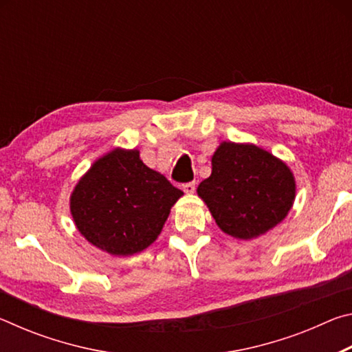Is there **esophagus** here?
<instances>
[{"mask_svg":"<svg viewBox=\"0 0 352 352\" xmlns=\"http://www.w3.org/2000/svg\"><path fill=\"white\" fill-rule=\"evenodd\" d=\"M183 190L186 194H194L195 192V182H189L183 184Z\"/></svg>","mask_w":352,"mask_h":352,"instance_id":"1","label":"esophagus"}]
</instances>
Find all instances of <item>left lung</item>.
<instances>
[{"mask_svg":"<svg viewBox=\"0 0 352 352\" xmlns=\"http://www.w3.org/2000/svg\"><path fill=\"white\" fill-rule=\"evenodd\" d=\"M197 192L219 228L239 239L264 234L287 216L295 200L290 169L253 144L222 142L212 172Z\"/></svg>","mask_w":352,"mask_h":352,"instance_id":"left-lung-1","label":"left lung"}]
</instances>
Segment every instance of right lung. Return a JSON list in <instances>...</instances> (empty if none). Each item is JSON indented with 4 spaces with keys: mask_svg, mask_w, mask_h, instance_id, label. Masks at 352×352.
Wrapping results in <instances>:
<instances>
[{
    "mask_svg": "<svg viewBox=\"0 0 352 352\" xmlns=\"http://www.w3.org/2000/svg\"><path fill=\"white\" fill-rule=\"evenodd\" d=\"M182 195L168 178L141 162L138 151L116 148L77 183L71 214L88 242L110 254L127 256L157 239Z\"/></svg>",
    "mask_w": 352,
    "mask_h": 352,
    "instance_id": "right-lung-1",
    "label": "right lung"
}]
</instances>
